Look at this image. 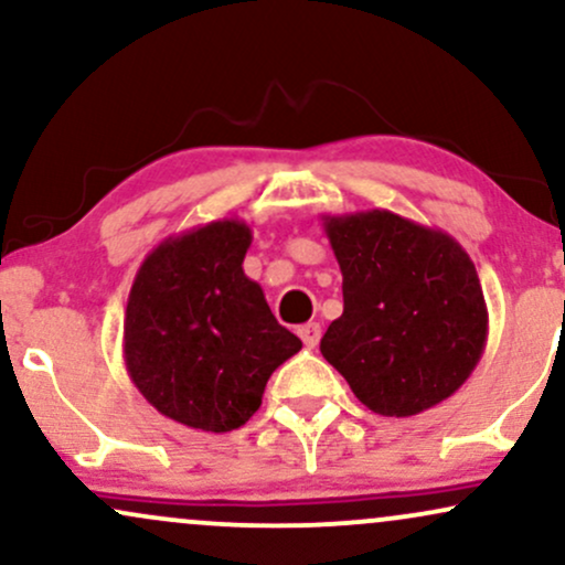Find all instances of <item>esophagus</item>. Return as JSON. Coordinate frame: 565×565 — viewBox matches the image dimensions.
Wrapping results in <instances>:
<instances>
[{
	"instance_id": "34e87169",
	"label": "esophagus",
	"mask_w": 565,
	"mask_h": 565,
	"mask_svg": "<svg viewBox=\"0 0 565 565\" xmlns=\"http://www.w3.org/2000/svg\"><path fill=\"white\" fill-rule=\"evenodd\" d=\"M300 340L305 348H316L321 340V323H305L300 327Z\"/></svg>"
}]
</instances>
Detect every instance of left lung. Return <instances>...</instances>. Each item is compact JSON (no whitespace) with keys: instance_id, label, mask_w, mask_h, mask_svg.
<instances>
[{"instance_id":"1","label":"left lung","mask_w":565,"mask_h":565,"mask_svg":"<svg viewBox=\"0 0 565 565\" xmlns=\"http://www.w3.org/2000/svg\"><path fill=\"white\" fill-rule=\"evenodd\" d=\"M321 220L345 302L321 337L323 359L385 417H412L457 393L489 337L468 252L449 233L387 210Z\"/></svg>"}]
</instances>
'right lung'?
<instances>
[{
  "label": "right lung",
  "mask_w": 565,
  "mask_h": 565,
  "mask_svg": "<svg viewBox=\"0 0 565 565\" xmlns=\"http://www.w3.org/2000/svg\"><path fill=\"white\" fill-rule=\"evenodd\" d=\"M249 244V225L233 217L178 233L142 260L129 289V380L157 412L193 430L242 427L270 374L302 348L244 274Z\"/></svg>",
  "instance_id": "add662e5"
}]
</instances>
